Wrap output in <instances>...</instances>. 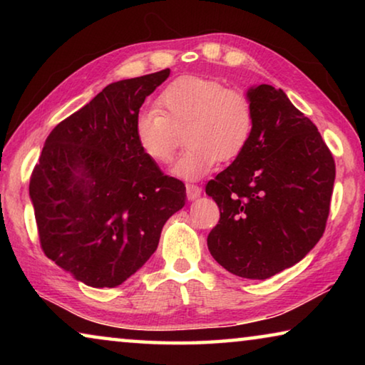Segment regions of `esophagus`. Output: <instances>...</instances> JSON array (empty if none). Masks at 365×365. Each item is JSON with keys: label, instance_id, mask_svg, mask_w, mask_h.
<instances>
[{"label": "esophagus", "instance_id": "1", "mask_svg": "<svg viewBox=\"0 0 365 365\" xmlns=\"http://www.w3.org/2000/svg\"><path fill=\"white\" fill-rule=\"evenodd\" d=\"M201 195V188L195 183H187V196L188 200H196Z\"/></svg>", "mask_w": 365, "mask_h": 365}]
</instances>
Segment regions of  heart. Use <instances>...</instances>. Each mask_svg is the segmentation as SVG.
Returning a JSON list of instances; mask_svg holds the SVG:
<instances>
[{"label":"heart","instance_id":"b5f03b06","mask_svg":"<svg viewBox=\"0 0 365 365\" xmlns=\"http://www.w3.org/2000/svg\"><path fill=\"white\" fill-rule=\"evenodd\" d=\"M158 106L135 115L137 145L153 163L169 164L185 130L188 148L174 174L190 180L211 172L217 160L232 163L242 156L255 133L250 98L217 78L178 77L159 95Z\"/></svg>","mask_w":365,"mask_h":365}]
</instances>
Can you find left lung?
<instances>
[{"label": "left lung", "mask_w": 365, "mask_h": 365, "mask_svg": "<svg viewBox=\"0 0 365 365\" xmlns=\"http://www.w3.org/2000/svg\"><path fill=\"white\" fill-rule=\"evenodd\" d=\"M255 133L242 156L206 185L220 219L207 248L233 275L265 280L299 262L325 232L335 159L283 90L248 91Z\"/></svg>", "instance_id": "obj_1"}]
</instances>
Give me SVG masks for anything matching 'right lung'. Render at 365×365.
I'll use <instances>...</instances> for the list:
<instances>
[{
    "label": "right lung",
    "mask_w": 365,
    "mask_h": 365,
    "mask_svg": "<svg viewBox=\"0 0 365 365\" xmlns=\"http://www.w3.org/2000/svg\"><path fill=\"white\" fill-rule=\"evenodd\" d=\"M169 73L108 85L53 128L30 177L43 252L88 287L114 288L133 275L185 206L183 182L164 175L133 135L141 104Z\"/></svg>",
    "instance_id": "right-lung-1"
}]
</instances>
